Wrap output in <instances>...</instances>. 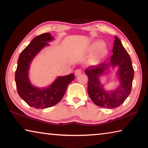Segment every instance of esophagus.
I'll return each mask as SVG.
<instances>
[{"instance_id": "esophagus-1", "label": "esophagus", "mask_w": 148, "mask_h": 148, "mask_svg": "<svg viewBox=\"0 0 148 148\" xmlns=\"http://www.w3.org/2000/svg\"><path fill=\"white\" fill-rule=\"evenodd\" d=\"M81 74H82V71H81V70L77 69V70H76V71H75V75H76V76H79V75H80Z\"/></svg>"}]
</instances>
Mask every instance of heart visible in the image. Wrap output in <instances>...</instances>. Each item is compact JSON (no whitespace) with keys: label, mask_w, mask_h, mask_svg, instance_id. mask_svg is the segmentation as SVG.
<instances>
[{"label":"heart","mask_w":148,"mask_h":148,"mask_svg":"<svg viewBox=\"0 0 148 148\" xmlns=\"http://www.w3.org/2000/svg\"><path fill=\"white\" fill-rule=\"evenodd\" d=\"M88 51L92 52L88 59V62L91 65L99 64L108 54L107 47L103 45L101 40H95L88 47Z\"/></svg>","instance_id":"1"}]
</instances>
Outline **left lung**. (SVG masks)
Wrapping results in <instances>:
<instances>
[{"instance_id": "left-lung-1", "label": "left lung", "mask_w": 148, "mask_h": 148, "mask_svg": "<svg viewBox=\"0 0 148 148\" xmlns=\"http://www.w3.org/2000/svg\"><path fill=\"white\" fill-rule=\"evenodd\" d=\"M110 62L90 66L85 70L88 76L87 91L90 99L100 107L114 108L123 103L131 93L134 69L129 55L120 40L115 36L114 47ZM118 67L116 76L120 85L113 90H106L99 80V76L107 73L110 67Z\"/></svg>"}]
</instances>
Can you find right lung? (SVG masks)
Segmentation results:
<instances>
[{"instance_id":"obj_1","label":"right lung","mask_w":148,"mask_h":148,"mask_svg":"<svg viewBox=\"0 0 148 148\" xmlns=\"http://www.w3.org/2000/svg\"><path fill=\"white\" fill-rule=\"evenodd\" d=\"M53 37L50 33H44L34 37L20 53L15 74L16 87L20 97L35 108L44 109L51 107L61 101L67 86L75 78L74 74L58 76L47 87L40 88L32 86L29 77L30 64L44 47L49 45Z\"/></svg>"}]
</instances>
